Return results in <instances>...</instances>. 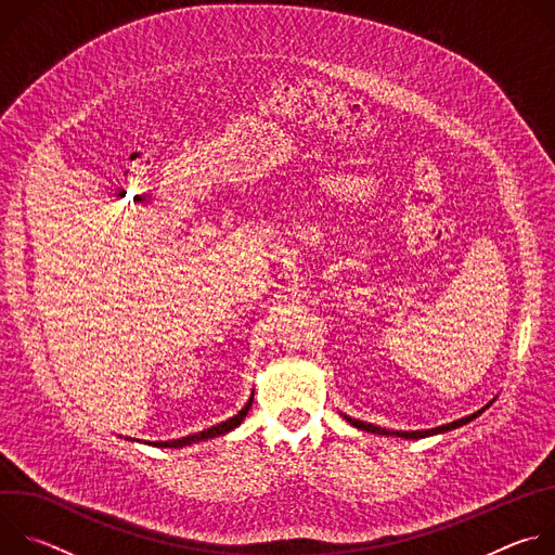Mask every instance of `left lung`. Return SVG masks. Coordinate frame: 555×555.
Here are the masks:
<instances>
[{
	"mask_svg": "<svg viewBox=\"0 0 555 555\" xmlns=\"http://www.w3.org/2000/svg\"><path fill=\"white\" fill-rule=\"evenodd\" d=\"M492 404V402H490ZM488 404V406H490ZM488 406H483L481 411H477V413H472V415H467V417H463V420H456V422H452V424H446V426H437V428H430V430H411V433H402V430H386V428H379V426H373V424H366V422H360V420H351V417H347L345 415V420L351 424V426H356V428H360V430H366V433H373V435H386V437H402V439H424V437H430V435H441V433H448V430H454V428H459V426H463V424H467V422H472V420H477Z\"/></svg>",
	"mask_w": 555,
	"mask_h": 555,
	"instance_id": "8db88e82",
	"label": "left lung"
}]
</instances>
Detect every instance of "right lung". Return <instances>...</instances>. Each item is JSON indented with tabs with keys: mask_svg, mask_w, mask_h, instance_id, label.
Wrapping results in <instances>:
<instances>
[{
	"mask_svg": "<svg viewBox=\"0 0 555 555\" xmlns=\"http://www.w3.org/2000/svg\"><path fill=\"white\" fill-rule=\"evenodd\" d=\"M253 395H255V392H253ZM250 406H253V398L248 400V404H246L240 413H236L234 417H230V420H225V422H221V424H217V426H212V428H206V430H202V433H195V435H189V437H182V439H171V441H144V443L155 446V448H184V446H191V443H197V441H206V439H212V437H221V435L234 430L236 426H240V424L246 420Z\"/></svg>",
	"mask_w": 555,
	"mask_h": 555,
	"instance_id": "obj_1",
	"label": "right lung"
}]
</instances>
